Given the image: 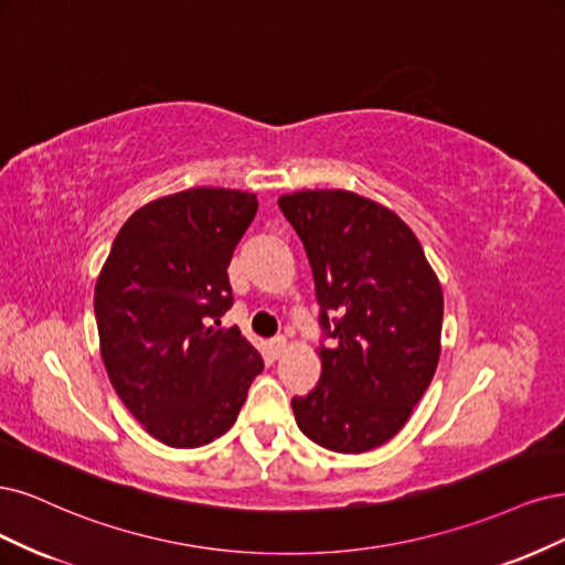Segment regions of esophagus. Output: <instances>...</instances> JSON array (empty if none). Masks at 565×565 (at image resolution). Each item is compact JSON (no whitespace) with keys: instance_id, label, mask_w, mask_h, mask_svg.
Masks as SVG:
<instances>
[{"instance_id":"1","label":"esophagus","mask_w":565,"mask_h":565,"mask_svg":"<svg viewBox=\"0 0 565 565\" xmlns=\"http://www.w3.org/2000/svg\"><path fill=\"white\" fill-rule=\"evenodd\" d=\"M269 348H271V354L279 356V354H281L286 348H288V342H286V338H284V335H277V338H271Z\"/></svg>"}]
</instances>
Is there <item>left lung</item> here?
Instances as JSON below:
<instances>
[{"label": "left lung", "mask_w": 565, "mask_h": 565, "mask_svg": "<svg viewBox=\"0 0 565 565\" xmlns=\"http://www.w3.org/2000/svg\"><path fill=\"white\" fill-rule=\"evenodd\" d=\"M315 275L321 377L290 398L300 431L335 452L377 448L406 425L441 354L444 294L411 227L366 196L279 199Z\"/></svg>", "instance_id": "obj_1"}]
</instances>
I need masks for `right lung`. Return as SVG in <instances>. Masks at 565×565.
<instances>
[{"instance_id": "add662e5", "label": "right lung", "mask_w": 565, "mask_h": 565, "mask_svg": "<svg viewBox=\"0 0 565 565\" xmlns=\"http://www.w3.org/2000/svg\"><path fill=\"white\" fill-rule=\"evenodd\" d=\"M258 211L256 194L194 188L138 209L96 281L105 371L154 439L196 448L239 415L263 356L221 329L234 302L227 267Z\"/></svg>"}]
</instances>
